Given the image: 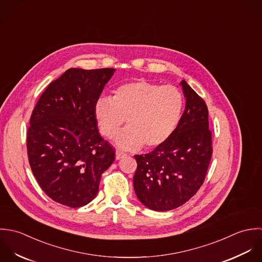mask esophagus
I'll list each match as a JSON object with an SVG mask.
<instances>
[{"mask_svg":"<svg viewBox=\"0 0 262 262\" xmlns=\"http://www.w3.org/2000/svg\"><path fill=\"white\" fill-rule=\"evenodd\" d=\"M124 156H126V154H125V153H123V152H121V151H119V150H117V151H116V153H115V158H116V160H120L121 158H123Z\"/></svg>","mask_w":262,"mask_h":262,"instance_id":"esophagus-1","label":"esophagus"}]
</instances>
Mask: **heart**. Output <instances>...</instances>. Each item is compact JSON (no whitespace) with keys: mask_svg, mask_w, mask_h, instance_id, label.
Masks as SVG:
<instances>
[{"mask_svg":"<svg viewBox=\"0 0 262 262\" xmlns=\"http://www.w3.org/2000/svg\"><path fill=\"white\" fill-rule=\"evenodd\" d=\"M183 107V94L176 86L136 80L114 89L111 99L100 97L94 114L101 134L108 139L121 129L126 119L128 127L115 139L120 149L137 150L143 145L153 149L173 135Z\"/></svg>","mask_w":262,"mask_h":262,"instance_id":"heart-1","label":"heart"}]
</instances>
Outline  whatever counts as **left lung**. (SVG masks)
<instances>
[{"label": "left lung", "mask_w": 262, "mask_h": 262, "mask_svg": "<svg viewBox=\"0 0 262 262\" xmlns=\"http://www.w3.org/2000/svg\"><path fill=\"white\" fill-rule=\"evenodd\" d=\"M185 109L173 135L138 163L134 187L147 208L165 211L188 202L203 185L212 155L209 110L205 100L183 80Z\"/></svg>", "instance_id": "1"}]
</instances>
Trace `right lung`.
<instances>
[{"instance_id":"right-lung-1","label":"right lung","mask_w":262,"mask_h":262,"mask_svg":"<svg viewBox=\"0 0 262 262\" xmlns=\"http://www.w3.org/2000/svg\"><path fill=\"white\" fill-rule=\"evenodd\" d=\"M115 69H69L41 94L30 116L27 155L34 177L54 202L80 208L99 190L114 148L100 136L94 106Z\"/></svg>"}]
</instances>
